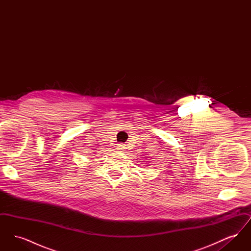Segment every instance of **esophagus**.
<instances>
[{
	"mask_svg": "<svg viewBox=\"0 0 251 251\" xmlns=\"http://www.w3.org/2000/svg\"><path fill=\"white\" fill-rule=\"evenodd\" d=\"M118 149H119L120 151H124V150H126V146L123 145V144H119V145H118Z\"/></svg>",
	"mask_w": 251,
	"mask_h": 251,
	"instance_id": "34e87169",
	"label": "esophagus"
}]
</instances>
